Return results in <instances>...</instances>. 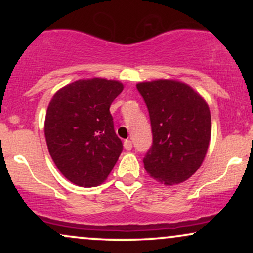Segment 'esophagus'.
I'll use <instances>...</instances> for the list:
<instances>
[{
  "instance_id": "34e87169",
  "label": "esophagus",
  "mask_w": 253,
  "mask_h": 253,
  "mask_svg": "<svg viewBox=\"0 0 253 253\" xmlns=\"http://www.w3.org/2000/svg\"><path fill=\"white\" fill-rule=\"evenodd\" d=\"M124 147L126 149L127 151L132 150V141L128 140V139H126V140L124 141Z\"/></svg>"
}]
</instances>
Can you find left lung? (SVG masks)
I'll return each instance as SVG.
<instances>
[{
    "label": "left lung",
    "mask_w": 253,
    "mask_h": 253,
    "mask_svg": "<svg viewBox=\"0 0 253 253\" xmlns=\"http://www.w3.org/2000/svg\"><path fill=\"white\" fill-rule=\"evenodd\" d=\"M136 89L149 109L152 128L145 170L167 185L187 181L201 167L210 146V107L195 90L178 81L140 82Z\"/></svg>",
    "instance_id": "left-lung-1"
}]
</instances>
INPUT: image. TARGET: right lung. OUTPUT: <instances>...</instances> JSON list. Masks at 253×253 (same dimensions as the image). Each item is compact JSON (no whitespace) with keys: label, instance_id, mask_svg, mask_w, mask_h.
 Masks as SVG:
<instances>
[{"label":"right lung","instance_id":"add662e5","mask_svg":"<svg viewBox=\"0 0 253 253\" xmlns=\"http://www.w3.org/2000/svg\"><path fill=\"white\" fill-rule=\"evenodd\" d=\"M123 90L119 81L95 77L68 84L52 97L46 144L58 170L74 184L96 187L117 163L123 143L109 107Z\"/></svg>","mask_w":253,"mask_h":253}]
</instances>
